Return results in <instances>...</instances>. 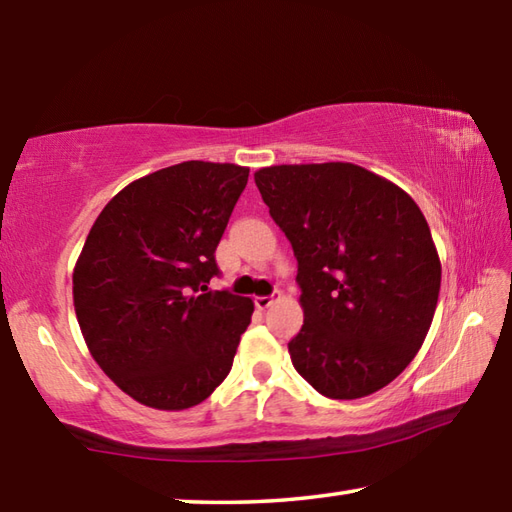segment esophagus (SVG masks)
Segmentation results:
<instances>
[{
    "label": "esophagus",
    "instance_id": "obj_1",
    "mask_svg": "<svg viewBox=\"0 0 512 512\" xmlns=\"http://www.w3.org/2000/svg\"><path fill=\"white\" fill-rule=\"evenodd\" d=\"M277 298H280V291H275L273 296H257L255 298V305H257V309H268Z\"/></svg>",
    "mask_w": 512,
    "mask_h": 512
}]
</instances>
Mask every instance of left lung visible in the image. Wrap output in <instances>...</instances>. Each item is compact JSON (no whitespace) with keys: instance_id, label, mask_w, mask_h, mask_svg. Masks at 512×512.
<instances>
[{"instance_id":"8db88e82","label":"left lung","mask_w":512,"mask_h":512,"mask_svg":"<svg viewBox=\"0 0 512 512\" xmlns=\"http://www.w3.org/2000/svg\"><path fill=\"white\" fill-rule=\"evenodd\" d=\"M255 183L298 259L305 325L289 341L293 368L332 400L388 386L438 305L440 259L420 207L352 162L275 164Z\"/></svg>"}]
</instances>
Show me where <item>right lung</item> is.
Instances as JSON below:
<instances>
[{
  "mask_svg": "<svg viewBox=\"0 0 512 512\" xmlns=\"http://www.w3.org/2000/svg\"><path fill=\"white\" fill-rule=\"evenodd\" d=\"M248 167L189 160L103 207L74 266V309L101 370L144 406L183 411L228 377L253 300L207 284Z\"/></svg>",
  "mask_w": 512,
  "mask_h": 512,
  "instance_id": "add662e5",
  "label": "right lung"
}]
</instances>
